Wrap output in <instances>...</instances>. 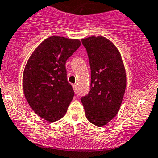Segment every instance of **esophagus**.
<instances>
[{"label": "esophagus", "mask_w": 158, "mask_h": 158, "mask_svg": "<svg viewBox=\"0 0 158 158\" xmlns=\"http://www.w3.org/2000/svg\"><path fill=\"white\" fill-rule=\"evenodd\" d=\"M72 87H73V89L76 90V84H73V85H72Z\"/></svg>", "instance_id": "esophagus-1"}]
</instances>
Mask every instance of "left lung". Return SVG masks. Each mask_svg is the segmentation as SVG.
<instances>
[{
	"mask_svg": "<svg viewBox=\"0 0 158 158\" xmlns=\"http://www.w3.org/2000/svg\"><path fill=\"white\" fill-rule=\"evenodd\" d=\"M91 70L90 90L81 97L86 118L103 126L115 117L126 87V74L120 52L104 36L82 40Z\"/></svg>",
	"mask_w": 158,
	"mask_h": 158,
	"instance_id": "obj_1",
	"label": "left lung"
}]
</instances>
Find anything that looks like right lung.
Returning a JSON list of instances; mask_svg holds the SVG:
<instances>
[{"instance_id":"1","label":"right lung","mask_w":158,"mask_h":158,"mask_svg":"<svg viewBox=\"0 0 158 158\" xmlns=\"http://www.w3.org/2000/svg\"><path fill=\"white\" fill-rule=\"evenodd\" d=\"M80 45L79 40L52 36L38 46L26 63L25 97L35 113L48 122L61 118L74 97L65 63Z\"/></svg>"}]
</instances>
